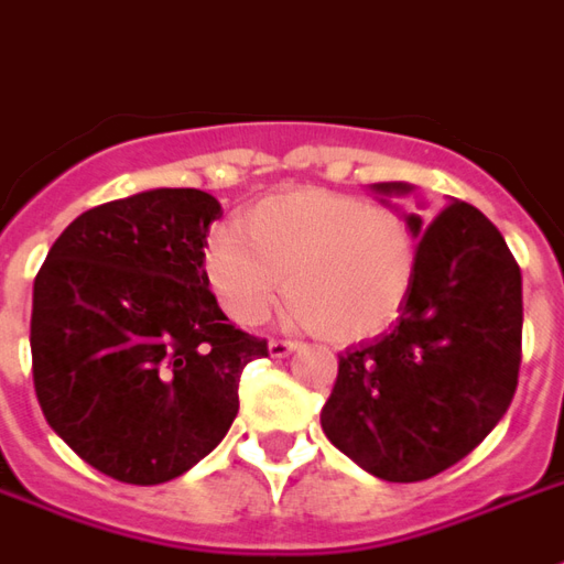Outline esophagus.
Returning a JSON list of instances; mask_svg holds the SVG:
<instances>
[{
    "instance_id": "obj_1",
    "label": "esophagus",
    "mask_w": 564,
    "mask_h": 564,
    "mask_svg": "<svg viewBox=\"0 0 564 564\" xmlns=\"http://www.w3.org/2000/svg\"><path fill=\"white\" fill-rule=\"evenodd\" d=\"M299 347V341H283V338H271L269 341V354L274 359H283V356H290Z\"/></svg>"
}]
</instances>
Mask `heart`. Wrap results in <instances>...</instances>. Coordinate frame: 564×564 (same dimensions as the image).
I'll return each mask as SVG.
<instances>
[{
	"instance_id": "b5f03b06",
	"label": "heart",
	"mask_w": 564,
	"mask_h": 564,
	"mask_svg": "<svg viewBox=\"0 0 564 564\" xmlns=\"http://www.w3.org/2000/svg\"><path fill=\"white\" fill-rule=\"evenodd\" d=\"M205 278L223 311L257 326L286 290L290 314L329 341L378 335L402 314L416 274L399 210L329 189L262 198L205 241Z\"/></svg>"
}]
</instances>
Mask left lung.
I'll use <instances>...</instances> for the list:
<instances>
[{
    "label": "left lung",
    "mask_w": 564,
    "mask_h": 564,
    "mask_svg": "<svg viewBox=\"0 0 564 564\" xmlns=\"http://www.w3.org/2000/svg\"><path fill=\"white\" fill-rule=\"evenodd\" d=\"M371 193L408 196L392 181ZM416 238L411 295L390 332L347 347L323 404V432L390 484H416L465 459L508 411L522 341V278L480 210L447 198L429 223L404 214Z\"/></svg>",
    "instance_id": "left-lung-1"
}]
</instances>
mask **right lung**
I'll return each instance as SVG.
<instances>
[{
    "label": "right lung",
    "mask_w": 564,
    "mask_h": 564,
    "mask_svg": "<svg viewBox=\"0 0 564 564\" xmlns=\"http://www.w3.org/2000/svg\"><path fill=\"white\" fill-rule=\"evenodd\" d=\"M220 202L144 189L66 226L32 286V378L44 420L120 484L174 480L238 414L265 341L235 329L205 278Z\"/></svg>",
    "instance_id": "right-lung-1"
}]
</instances>
